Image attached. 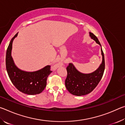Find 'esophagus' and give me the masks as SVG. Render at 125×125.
I'll use <instances>...</instances> for the list:
<instances>
[{"label": "esophagus", "instance_id": "obj_1", "mask_svg": "<svg viewBox=\"0 0 125 125\" xmlns=\"http://www.w3.org/2000/svg\"><path fill=\"white\" fill-rule=\"evenodd\" d=\"M62 65V63H58V64H56V65H55V68H58V67H59L60 66H61V65Z\"/></svg>", "mask_w": 125, "mask_h": 125}]
</instances>
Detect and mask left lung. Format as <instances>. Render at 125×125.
<instances>
[{
  "label": "left lung",
  "mask_w": 125,
  "mask_h": 125,
  "mask_svg": "<svg viewBox=\"0 0 125 125\" xmlns=\"http://www.w3.org/2000/svg\"><path fill=\"white\" fill-rule=\"evenodd\" d=\"M89 36L91 39L101 46L102 62L96 71L88 74L80 72L73 63H69L67 67V76L65 85L68 92L74 95H85L92 92L98 85L104 72L105 59L101 44L98 38L93 33L89 32Z\"/></svg>",
  "instance_id": "8db88e82"
}]
</instances>
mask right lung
Masks as SVG:
<instances>
[{"label":"right lung","instance_id":"right-lung-1","mask_svg":"<svg viewBox=\"0 0 125 125\" xmlns=\"http://www.w3.org/2000/svg\"><path fill=\"white\" fill-rule=\"evenodd\" d=\"M18 33L12 38L6 53V68L10 80L14 86L20 91L27 95H36L45 89L47 79L51 73L50 65L34 72L22 71L15 64L11 56L12 45Z\"/></svg>","mask_w":125,"mask_h":125}]
</instances>
